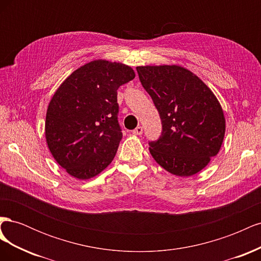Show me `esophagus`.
<instances>
[{"label":"esophagus","mask_w":261,"mask_h":261,"mask_svg":"<svg viewBox=\"0 0 261 261\" xmlns=\"http://www.w3.org/2000/svg\"><path fill=\"white\" fill-rule=\"evenodd\" d=\"M143 132H144L143 127H141V126H137V127L133 130V134H134V135H141Z\"/></svg>","instance_id":"34e87169"}]
</instances>
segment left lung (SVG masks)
<instances>
[{
  "label": "left lung",
  "mask_w": 261,
  "mask_h": 261,
  "mask_svg": "<svg viewBox=\"0 0 261 261\" xmlns=\"http://www.w3.org/2000/svg\"><path fill=\"white\" fill-rule=\"evenodd\" d=\"M136 69L162 122L161 137L149 143L150 153L173 175H195L223 143L225 117L219 100L185 67L147 65Z\"/></svg>",
  "instance_id": "obj_1"
}]
</instances>
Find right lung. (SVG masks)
I'll use <instances>...</instances> for the list:
<instances>
[{"mask_svg":"<svg viewBox=\"0 0 261 261\" xmlns=\"http://www.w3.org/2000/svg\"><path fill=\"white\" fill-rule=\"evenodd\" d=\"M135 78L122 63L94 60L61 84L48 106L45 140L70 176L88 179L114 159L122 132L117 121V89Z\"/></svg>","mask_w":261,"mask_h":261,"instance_id":"obj_1","label":"right lung"}]
</instances>
